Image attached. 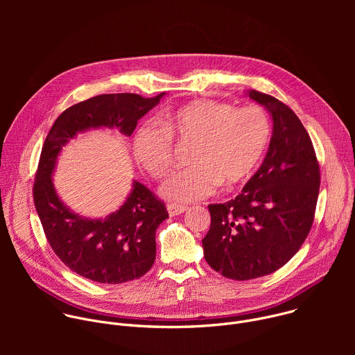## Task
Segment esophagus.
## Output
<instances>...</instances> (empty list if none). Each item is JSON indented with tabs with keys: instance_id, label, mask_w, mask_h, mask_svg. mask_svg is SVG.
<instances>
[{
	"instance_id": "34e87169",
	"label": "esophagus",
	"mask_w": 355,
	"mask_h": 355,
	"mask_svg": "<svg viewBox=\"0 0 355 355\" xmlns=\"http://www.w3.org/2000/svg\"><path fill=\"white\" fill-rule=\"evenodd\" d=\"M187 209H188V207H185V205H177V204H170V205L167 207V211H168V215H170V216L181 215V214H184Z\"/></svg>"
}]
</instances>
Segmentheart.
I'll return each instance as SVG.
<instances>
[{
    "label": "heart",
    "mask_w": 355,
    "mask_h": 355,
    "mask_svg": "<svg viewBox=\"0 0 355 355\" xmlns=\"http://www.w3.org/2000/svg\"><path fill=\"white\" fill-rule=\"evenodd\" d=\"M160 127L144 125L133 137L137 164L156 180L174 163L173 140L192 141L189 167L173 174L162 193L173 202H193L220 184L234 185L260 163L271 137L267 112L257 105L236 108L214 99H198L160 118Z\"/></svg>",
    "instance_id": "obj_1"
}]
</instances>
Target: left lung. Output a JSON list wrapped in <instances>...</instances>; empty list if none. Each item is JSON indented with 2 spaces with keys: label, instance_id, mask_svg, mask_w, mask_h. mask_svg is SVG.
<instances>
[{
  "label": "left lung",
  "instance_id": "obj_1",
  "mask_svg": "<svg viewBox=\"0 0 355 355\" xmlns=\"http://www.w3.org/2000/svg\"><path fill=\"white\" fill-rule=\"evenodd\" d=\"M274 128L267 156L241 193L209 205L211 229L202 240L207 263L236 281L268 275L306 240L315 219L320 168L309 133L279 99L251 89Z\"/></svg>",
  "mask_w": 355,
  "mask_h": 355
}]
</instances>
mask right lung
<instances>
[{"instance_id": "1", "label": "right lung", "mask_w": 355, "mask_h": 355, "mask_svg": "<svg viewBox=\"0 0 355 355\" xmlns=\"http://www.w3.org/2000/svg\"><path fill=\"white\" fill-rule=\"evenodd\" d=\"M139 94H103L67 108L49 130L33 184V202L46 239L71 271L99 284H122L143 277L156 260V230L168 218L164 202L139 181L125 204L105 219L71 212L56 193L52 174L62 147L78 132L118 128L130 136L137 121L155 108Z\"/></svg>"}]
</instances>
